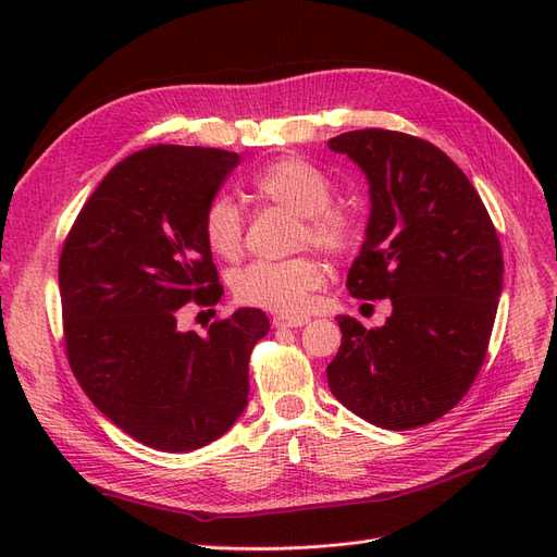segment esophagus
Returning a JSON list of instances; mask_svg holds the SVG:
<instances>
[{"mask_svg":"<svg viewBox=\"0 0 557 557\" xmlns=\"http://www.w3.org/2000/svg\"><path fill=\"white\" fill-rule=\"evenodd\" d=\"M309 323V318L305 315H274L272 325L274 327H305Z\"/></svg>","mask_w":557,"mask_h":557,"instance_id":"esophagus-1","label":"esophagus"}]
</instances>
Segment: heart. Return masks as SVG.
Listing matches in <instances>:
<instances>
[{
  "mask_svg": "<svg viewBox=\"0 0 557 557\" xmlns=\"http://www.w3.org/2000/svg\"><path fill=\"white\" fill-rule=\"evenodd\" d=\"M252 190L260 199L299 215L295 248L309 244L327 256H344L356 246V221L332 207V183L311 162L283 158L267 164L252 176ZM201 234L213 256L237 260L244 248V213L237 201L230 195H215L201 215ZM323 267L309 256L281 262L256 260L232 272L230 290L244 307L297 315L307 311L311 293L323 285Z\"/></svg>",
  "mask_w": 557,
  "mask_h": 557,
  "instance_id": "1",
  "label": "heart"
}]
</instances>
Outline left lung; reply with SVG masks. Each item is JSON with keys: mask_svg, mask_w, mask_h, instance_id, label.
Segmentation results:
<instances>
[{"mask_svg": "<svg viewBox=\"0 0 557 557\" xmlns=\"http://www.w3.org/2000/svg\"><path fill=\"white\" fill-rule=\"evenodd\" d=\"M327 146L360 166L372 201L346 288L393 305L374 330L336 315L330 391L376 428L432 423L467 395L485 360L504 274L495 225L460 166L425 139L372 127Z\"/></svg>", "mask_w": 557, "mask_h": 557, "instance_id": "8db88e82", "label": "left lung"}]
</instances>
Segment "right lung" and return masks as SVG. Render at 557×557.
I'll use <instances>...</instances> for the list:
<instances>
[{"label":"right lung","instance_id":"1","mask_svg":"<svg viewBox=\"0 0 557 557\" xmlns=\"http://www.w3.org/2000/svg\"><path fill=\"white\" fill-rule=\"evenodd\" d=\"M242 160L201 146L132 153L83 205L60 256L64 346L95 407L150 448L195 450L248 401V360L269 332L260 309L205 336L176 320L223 297L201 215Z\"/></svg>","mask_w":557,"mask_h":557}]
</instances>
